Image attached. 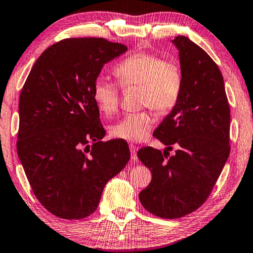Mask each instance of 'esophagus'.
Wrapping results in <instances>:
<instances>
[{"instance_id": "obj_1", "label": "esophagus", "mask_w": 253, "mask_h": 253, "mask_svg": "<svg viewBox=\"0 0 253 253\" xmlns=\"http://www.w3.org/2000/svg\"><path fill=\"white\" fill-rule=\"evenodd\" d=\"M129 148H130V153H131V161L132 162H137V154H136V146L134 144H129Z\"/></svg>"}]
</instances>
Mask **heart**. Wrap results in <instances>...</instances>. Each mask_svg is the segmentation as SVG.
I'll use <instances>...</instances> for the list:
<instances>
[{"mask_svg": "<svg viewBox=\"0 0 253 253\" xmlns=\"http://www.w3.org/2000/svg\"><path fill=\"white\" fill-rule=\"evenodd\" d=\"M114 75L122 88L138 87V101L142 107H151L157 114L166 115L174 109L181 97L183 75L176 62L165 61L151 52H136L115 67ZM97 108L106 117L116 113L119 91L114 84L97 79L92 87ZM154 126L149 111L128 114L110 128L111 136L126 142H143Z\"/></svg>", "mask_w": 253, "mask_h": 253, "instance_id": "obj_1", "label": "heart"}]
</instances>
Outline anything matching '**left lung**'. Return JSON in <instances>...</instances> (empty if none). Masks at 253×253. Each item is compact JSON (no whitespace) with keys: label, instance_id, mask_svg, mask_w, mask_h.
Wrapping results in <instances>:
<instances>
[{"label":"left lung","instance_id":"1","mask_svg":"<svg viewBox=\"0 0 253 253\" xmlns=\"http://www.w3.org/2000/svg\"><path fill=\"white\" fill-rule=\"evenodd\" d=\"M176 45L183 75L177 105L153 136L172 149L140 148L137 156L151 169L152 181L139 193L143 207L163 219L187 215L211 194L230 154V107L221 71L212 58L178 36Z\"/></svg>","mask_w":253,"mask_h":253}]
</instances>
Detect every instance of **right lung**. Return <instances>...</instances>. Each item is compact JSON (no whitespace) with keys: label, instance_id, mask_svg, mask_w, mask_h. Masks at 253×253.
Wrapping results in <instances>:
<instances>
[{"label":"right lung","instance_id":"right-lung-1","mask_svg":"<svg viewBox=\"0 0 253 253\" xmlns=\"http://www.w3.org/2000/svg\"><path fill=\"white\" fill-rule=\"evenodd\" d=\"M127 46L104 38H70L44 50L19 101L18 155L39 202L79 220L96 211L104 187L130 158L125 140L106 134L92 87L105 63Z\"/></svg>","mask_w":253,"mask_h":253}]
</instances>
